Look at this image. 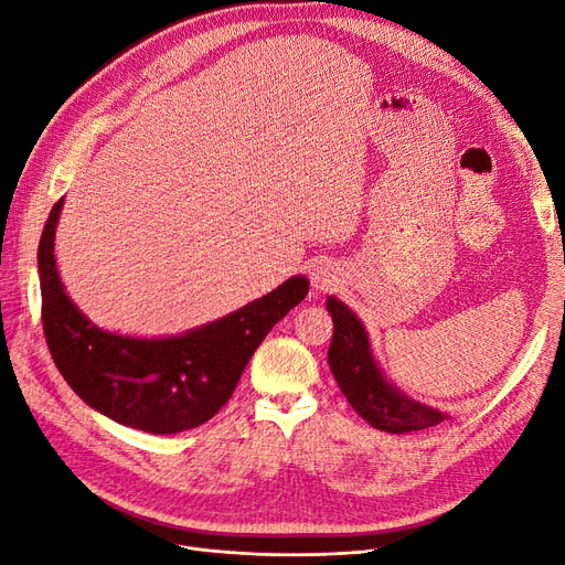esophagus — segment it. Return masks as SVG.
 Masks as SVG:
<instances>
[{
	"instance_id": "1",
	"label": "esophagus",
	"mask_w": 565,
	"mask_h": 565,
	"mask_svg": "<svg viewBox=\"0 0 565 565\" xmlns=\"http://www.w3.org/2000/svg\"><path fill=\"white\" fill-rule=\"evenodd\" d=\"M311 285L316 292H328V289H332L337 285V270L330 262H316L311 266Z\"/></svg>"
}]
</instances>
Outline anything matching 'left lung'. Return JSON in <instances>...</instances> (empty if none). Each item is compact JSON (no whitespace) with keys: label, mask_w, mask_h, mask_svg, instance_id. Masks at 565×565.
Returning <instances> with one entry per match:
<instances>
[{"label":"left lung","mask_w":565,"mask_h":565,"mask_svg":"<svg viewBox=\"0 0 565 565\" xmlns=\"http://www.w3.org/2000/svg\"><path fill=\"white\" fill-rule=\"evenodd\" d=\"M328 311L334 322L328 363L351 407L370 426L388 434L422 431L448 419V413L424 405L393 386L374 361L365 324L334 295L328 297Z\"/></svg>","instance_id":"1"}]
</instances>
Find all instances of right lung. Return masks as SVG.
<instances>
[{
    "mask_svg": "<svg viewBox=\"0 0 565 565\" xmlns=\"http://www.w3.org/2000/svg\"><path fill=\"white\" fill-rule=\"evenodd\" d=\"M51 210L38 249L42 324L51 358L77 396L96 413L148 434H179L212 419L273 324L309 292L306 276L285 280L214 322L177 337H129L100 330L67 297L56 268Z\"/></svg>",
    "mask_w": 565,
    "mask_h": 565,
    "instance_id": "right-lung-1",
    "label": "right lung"
}]
</instances>
